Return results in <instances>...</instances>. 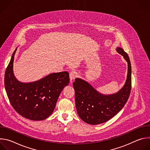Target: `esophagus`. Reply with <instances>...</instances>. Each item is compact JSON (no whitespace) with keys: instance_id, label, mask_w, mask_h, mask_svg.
<instances>
[{"instance_id":"esophagus-1","label":"esophagus","mask_w":150,"mask_h":150,"mask_svg":"<svg viewBox=\"0 0 150 150\" xmlns=\"http://www.w3.org/2000/svg\"><path fill=\"white\" fill-rule=\"evenodd\" d=\"M77 75H78V74L75 71H72L70 72L69 78H70L71 82H72V81L76 78V77L77 76Z\"/></svg>"}]
</instances>
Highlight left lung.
Here are the masks:
<instances>
[{
  "instance_id": "1",
  "label": "left lung",
  "mask_w": 150,
  "mask_h": 150,
  "mask_svg": "<svg viewBox=\"0 0 150 150\" xmlns=\"http://www.w3.org/2000/svg\"><path fill=\"white\" fill-rule=\"evenodd\" d=\"M116 51L127 62V75L123 87L117 93L105 96L98 93L87 82L76 78L73 82L75 105L79 117L91 125L108 121L120 112L127 102L131 90V65L129 57L121 47Z\"/></svg>"
}]
</instances>
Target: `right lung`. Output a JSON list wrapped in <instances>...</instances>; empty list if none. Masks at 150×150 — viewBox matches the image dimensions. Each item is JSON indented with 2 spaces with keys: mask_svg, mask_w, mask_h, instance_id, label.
Segmentation results:
<instances>
[{
  "mask_svg": "<svg viewBox=\"0 0 150 150\" xmlns=\"http://www.w3.org/2000/svg\"><path fill=\"white\" fill-rule=\"evenodd\" d=\"M16 50L5 74V87L11 104L17 113L27 119H46L53 113L62 90L68 85L69 73H53L34 82H21L13 73Z\"/></svg>",
  "mask_w": 150,
  "mask_h": 150,
  "instance_id": "1",
  "label": "right lung"
}]
</instances>
